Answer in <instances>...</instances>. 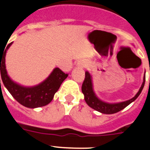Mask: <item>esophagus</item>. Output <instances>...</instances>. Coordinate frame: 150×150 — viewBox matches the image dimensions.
<instances>
[{
  "mask_svg": "<svg viewBox=\"0 0 150 150\" xmlns=\"http://www.w3.org/2000/svg\"><path fill=\"white\" fill-rule=\"evenodd\" d=\"M86 65V61L82 60L77 62V66L79 67H84Z\"/></svg>",
  "mask_w": 150,
  "mask_h": 150,
  "instance_id": "esophagus-1",
  "label": "esophagus"
}]
</instances>
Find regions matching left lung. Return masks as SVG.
I'll list each match as a JSON object with an SVG mask.
<instances>
[{"instance_id":"8db88e82","label":"left lung","mask_w":150,"mask_h":150,"mask_svg":"<svg viewBox=\"0 0 150 150\" xmlns=\"http://www.w3.org/2000/svg\"><path fill=\"white\" fill-rule=\"evenodd\" d=\"M144 84H145V75L144 77V82H143L141 87L139 89L138 92L136 94L134 98H132L130 100H125V101L120 102V103H114V104H109L106 103L104 101H102L101 100L96 96V95L94 92L93 85H92V80H91V76L88 71L86 72V76L82 85V91L84 95L85 100L86 104L91 107L92 109L98 112L105 113V114H112L116 113L119 111L122 110L124 108L129 105L131 103L134 101L137 98V97L141 93L143 88H144Z\"/></svg>"}]
</instances>
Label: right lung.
Returning <instances> with one entry per match:
<instances>
[{
  "mask_svg": "<svg viewBox=\"0 0 150 150\" xmlns=\"http://www.w3.org/2000/svg\"><path fill=\"white\" fill-rule=\"evenodd\" d=\"M13 42L7 45L2 54L0 53V71L1 79L4 86L7 88L12 96L21 104L28 108H37L50 104L63 81L68 74L64 73L56 67L44 81L38 86L25 87L13 82L8 76L5 66L6 52ZM6 47V46H5ZM1 85V79H0Z\"/></svg>",
  "mask_w": 150,
  "mask_h": 150,
  "instance_id": "1",
  "label": "right lung"
}]
</instances>
